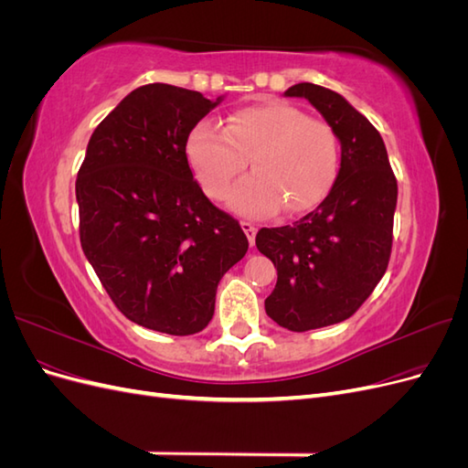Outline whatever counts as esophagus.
I'll list each match as a JSON object with an SVG mask.
<instances>
[{
    "mask_svg": "<svg viewBox=\"0 0 468 468\" xmlns=\"http://www.w3.org/2000/svg\"><path fill=\"white\" fill-rule=\"evenodd\" d=\"M239 226H242V230L246 232V236H248V242H250V246H253V242H256V232H258V229H256V226H253L251 222H242V224H239Z\"/></svg>",
    "mask_w": 468,
    "mask_h": 468,
    "instance_id": "obj_1",
    "label": "esophagus"
}]
</instances>
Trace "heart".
I'll return each instance as SVG.
<instances>
[{
    "label": "heart",
    "mask_w": 468,
    "mask_h": 468,
    "mask_svg": "<svg viewBox=\"0 0 468 468\" xmlns=\"http://www.w3.org/2000/svg\"><path fill=\"white\" fill-rule=\"evenodd\" d=\"M187 160L210 199H222L248 160L253 174L229 195L246 217H269L285 207L299 215L328 197L339 169L332 126L285 103H261L232 112L224 131L199 122L187 138Z\"/></svg>",
    "instance_id": "obj_1"
}]
</instances>
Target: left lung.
<instances>
[{
    "instance_id": "1",
    "label": "left lung",
    "mask_w": 468,
    "mask_h": 468,
    "mask_svg": "<svg viewBox=\"0 0 468 468\" xmlns=\"http://www.w3.org/2000/svg\"><path fill=\"white\" fill-rule=\"evenodd\" d=\"M285 95L308 99L342 144L328 197L291 226L256 236L258 250L277 267L267 316L306 332L356 314L385 275L399 186L378 131L342 95L314 83H296Z\"/></svg>"
}]
</instances>
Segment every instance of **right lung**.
I'll use <instances>...</instances> for the list:
<instances>
[{"instance_id": "right-lung-1", "label": "right lung", "mask_w": 468, "mask_h": 468, "mask_svg": "<svg viewBox=\"0 0 468 468\" xmlns=\"http://www.w3.org/2000/svg\"><path fill=\"white\" fill-rule=\"evenodd\" d=\"M222 101L167 83L126 95L93 131L76 179L81 250L121 313L169 335L201 332L222 275L246 256L238 220L212 205L187 138Z\"/></svg>"}]
</instances>
